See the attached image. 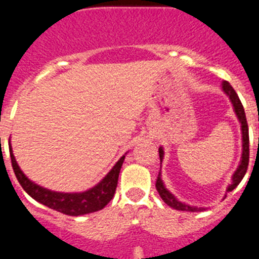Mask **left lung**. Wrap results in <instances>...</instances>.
I'll return each instance as SVG.
<instances>
[{
  "mask_svg": "<svg viewBox=\"0 0 259 259\" xmlns=\"http://www.w3.org/2000/svg\"><path fill=\"white\" fill-rule=\"evenodd\" d=\"M223 91L224 93L230 97L231 102L233 105V109H235V113H236L237 118H239L240 123H241V131H242V157L241 162H240L237 170L235 171L232 176V183L228 185V192L233 191L236 188L239 183L241 182L242 178L245 176L246 170H248V164H249V130H248V122H246V116L245 111H244V106H242L241 101H240L239 96L235 92V89L231 87V84L228 81H223ZM159 158H161V162L163 159V149L159 148ZM155 188H157L158 193L161 196L162 200L168 205L170 207L175 210H182V211H202L205 210V207H196V206H189V205H185V203L180 202V201L176 200L170 192L164 188L163 182L161 179V172L158 174L157 176V182H155Z\"/></svg>",
  "mask_w": 259,
  "mask_h": 259,
  "instance_id": "obj_1",
  "label": "left lung"
}]
</instances>
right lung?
Returning a JSON list of instances; mask_svg holds the SVG:
<instances>
[{
	"mask_svg": "<svg viewBox=\"0 0 259 259\" xmlns=\"http://www.w3.org/2000/svg\"><path fill=\"white\" fill-rule=\"evenodd\" d=\"M9 149H10L11 166L23 189L37 202L53 210H57L62 214L71 215V217L95 212L106 206L115 193L119 172L124 161V155H123L111 168V171L102 179V182L98 183L95 188L83 192V193H58V192H52L32 183L18 166L13 150H11V145L9 146Z\"/></svg>",
	"mask_w": 259,
	"mask_h": 259,
	"instance_id": "add662e5",
	"label": "right lung"
}]
</instances>
